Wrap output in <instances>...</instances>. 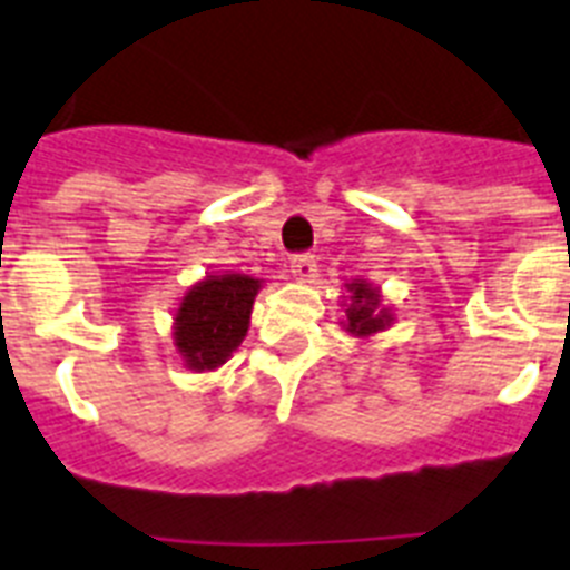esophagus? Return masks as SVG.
<instances>
[{
    "label": "esophagus",
    "instance_id": "esophagus-1",
    "mask_svg": "<svg viewBox=\"0 0 570 570\" xmlns=\"http://www.w3.org/2000/svg\"><path fill=\"white\" fill-rule=\"evenodd\" d=\"M289 272L295 278L309 281L315 278V272H318V261H315L313 252H301V255L289 257Z\"/></svg>",
    "mask_w": 570,
    "mask_h": 570
}]
</instances>
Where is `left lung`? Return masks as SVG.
Listing matches in <instances>:
<instances>
[{
	"instance_id": "left-lung-1",
	"label": "left lung",
	"mask_w": 570,
	"mask_h": 570,
	"mask_svg": "<svg viewBox=\"0 0 570 570\" xmlns=\"http://www.w3.org/2000/svg\"><path fill=\"white\" fill-rule=\"evenodd\" d=\"M350 292H353V298H350V306H346V333L373 335L384 330V326H390L393 315L381 306L379 289H373L367 281H353Z\"/></svg>"
}]
</instances>
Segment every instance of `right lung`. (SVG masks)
Wrapping results in <instances>:
<instances>
[{"instance_id": "obj_1", "label": "right lung", "mask_w": 570, "mask_h": 570, "mask_svg": "<svg viewBox=\"0 0 570 570\" xmlns=\"http://www.w3.org/2000/svg\"><path fill=\"white\" fill-rule=\"evenodd\" d=\"M261 281L249 275H209L191 286L175 315V346L195 373L220 367L235 353L246 330Z\"/></svg>"}]
</instances>
